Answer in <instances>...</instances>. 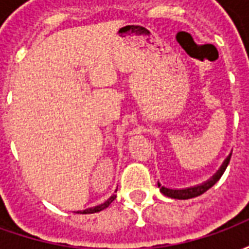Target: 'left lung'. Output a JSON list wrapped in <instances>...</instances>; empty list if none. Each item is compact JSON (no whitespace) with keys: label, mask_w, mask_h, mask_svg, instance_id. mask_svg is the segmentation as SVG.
Listing matches in <instances>:
<instances>
[{"label":"left lung","mask_w":249,"mask_h":249,"mask_svg":"<svg viewBox=\"0 0 249 249\" xmlns=\"http://www.w3.org/2000/svg\"><path fill=\"white\" fill-rule=\"evenodd\" d=\"M232 155V153H231ZM231 155L224 160V162L221 164V167L217 172L214 173L212 178L207 180L205 183L200 184V185H195V187H189V188H184V189H171V188H167L161 185L160 183L159 184V188H160V192L162 195H165L168 197L171 198H178V200H188V198H192V197H197L200 195H203L204 192H207L209 188L213 187L214 184L217 183L220 180V178L223 176V173L228 167V164H230L231 160Z\"/></svg>","instance_id":"8db88e82"}]
</instances>
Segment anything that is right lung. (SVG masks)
Wrapping results in <instances>:
<instances>
[{
    "mask_svg": "<svg viewBox=\"0 0 249 249\" xmlns=\"http://www.w3.org/2000/svg\"><path fill=\"white\" fill-rule=\"evenodd\" d=\"M114 198H116V195H113V196H110V197L105 201V203L100 204V205H97V207H92V208H88V209H84V211H77L76 213H84V214H88V213H96V212H100V211H103V209L108 208L109 205L112 204V201H113Z\"/></svg>",
    "mask_w": 249,
    "mask_h": 249,
    "instance_id": "obj_1",
    "label": "right lung"
}]
</instances>
